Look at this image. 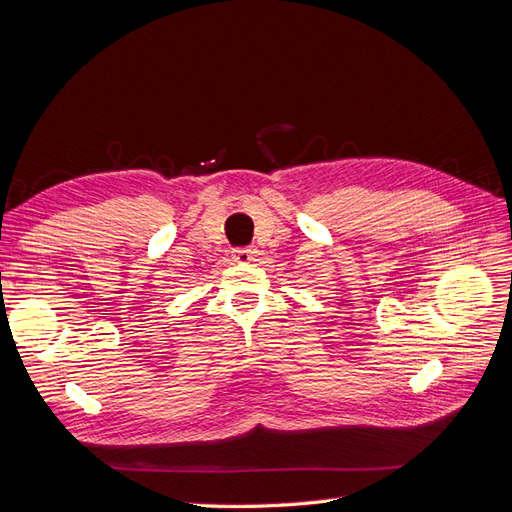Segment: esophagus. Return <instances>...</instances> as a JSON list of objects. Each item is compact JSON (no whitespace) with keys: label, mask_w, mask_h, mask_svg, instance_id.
Returning a JSON list of instances; mask_svg holds the SVG:
<instances>
[{"label":"esophagus","mask_w":512,"mask_h":512,"mask_svg":"<svg viewBox=\"0 0 512 512\" xmlns=\"http://www.w3.org/2000/svg\"><path fill=\"white\" fill-rule=\"evenodd\" d=\"M254 254H256L254 247H237V250H232V260L250 262V260H254Z\"/></svg>","instance_id":"34e87169"}]
</instances>
